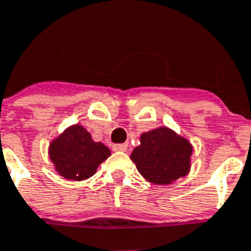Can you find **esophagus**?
<instances>
[{
    "instance_id": "1",
    "label": "esophagus",
    "mask_w": 251,
    "mask_h": 251,
    "mask_svg": "<svg viewBox=\"0 0 251 251\" xmlns=\"http://www.w3.org/2000/svg\"><path fill=\"white\" fill-rule=\"evenodd\" d=\"M127 147H128V146L126 145V143H117V145L112 146V149L115 151H126L127 150Z\"/></svg>"
}]
</instances>
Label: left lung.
Wrapping results in <instances>:
<instances>
[{"mask_svg":"<svg viewBox=\"0 0 251 251\" xmlns=\"http://www.w3.org/2000/svg\"><path fill=\"white\" fill-rule=\"evenodd\" d=\"M191 154L188 140L161 127L140 136V146L132 151L131 159L147 181L163 185L188 174Z\"/></svg>","mask_w":251,"mask_h":251,"instance_id":"obj_1","label":"left lung"}]
</instances>
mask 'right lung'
<instances>
[{"label":"right lung","mask_w":251,"mask_h":251,"mask_svg":"<svg viewBox=\"0 0 251 251\" xmlns=\"http://www.w3.org/2000/svg\"><path fill=\"white\" fill-rule=\"evenodd\" d=\"M111 155L102 143H96L86 129L73 126L50 146V157L65 178L81 181L92 177L97 166Z\"/></svg>","instance_id":"obj_1"}]
</instances>
